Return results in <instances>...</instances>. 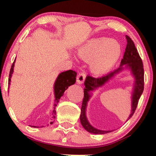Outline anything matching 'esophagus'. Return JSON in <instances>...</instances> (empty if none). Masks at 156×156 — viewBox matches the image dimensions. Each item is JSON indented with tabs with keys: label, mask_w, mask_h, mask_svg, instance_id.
I'll return each mask as SVG.
<instances>
[{
	"label": "esophagus",
	"mask_w": 156,
	"mask_h": 156,
	"mask_svg": "<svg viewBox=\"0 0 156 156\" xmlns=\"http://www.w3.org/2000/svg\"><path fill=\"white\" fill-rule=\"evenodd\" d=\"M85 74L84 73H80L78 74L77 76H76V82L78 84H82L84 82V79H85Z\"/></svg>",
	"instance_id": "1"
}]
</instances>
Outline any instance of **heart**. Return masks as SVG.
I'll list each match as a JSON object with an SVG mask.
<instances>
[{"label":"heart","mask_w":156,"mask_h":156,"mask_svg":"<svg viewBox=\"0 0 156 156\" xmlns=\"http://www.w3.org/2000/svg\"><path fill=\"white\" fill-rule=\"evenodd\" d=\"M95 62L97 65H101V64H102V62H101V60H100V59L99 58V57H96L95 58Z\"/></svg>","instance_id":"heart-1"}]
</instances>
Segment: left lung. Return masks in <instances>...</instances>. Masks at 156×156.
Listing matches in <instances>:
<instances>
[{
    "instance_id": "1",
    "label": "left lung",
    "mask_w": 156,
    "mask_h": 156,
    "mask_svg": "<svg viewBox=\"0 0 156 156\" xmlns=\"http://www.w3.org/2000/svg\"><path fill=\"white\" fill-rule=\"evenodd\" d=\"M15 62H16V58L13 63L12 64L11 68L10 70V74H9V78H8V89H9L10 85V79H11L12 74L13 72V68L15 65ZM76 72L72 71V70H68V71L62 72L59 74V76H57L56 81L55 83V101L57 103H58L59 99H60L61 97H62L65 90H67L68 87L71 85L74 84L76 82ZM55 106H57V104H55ZM53 114L54 116L53 117L55 118V115L56 114L55 110L53 111ZM52 124V122L50 123Z\"/></svg>"
}]
</instances>
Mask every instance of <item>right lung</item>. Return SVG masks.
Masks as SVG:
<instances>
[{
	"label": "right lung",
	"mask_w": 156,
	"mask_h": 156,
	"mask_svg": "<svg viewBox=\"0 0 156 156\" xmlns=\"http://www.w3.org/2000/svg\"><path fill=\"white\" fill-rule=\"evenodd\" d=\"M127 39V44L126 48V51L123 55V58L121 59L120 68L112 73H109L107 75L101 76V77L93 78L91 76H87L85 80L84 85L85 89L84 90V99H83L82 108H81V114H80V121L83 127L87 130V131L90 133L95 134H103L109 133V131H101V130L96 129L89 124L88 121H87L86 116V106L88 100L89 99V91L94 90V89L99 87L103 85L108 79L112 77L114 74L120 71L123 65H127L131 68L132 72H133V76H135L136 83L134 86V90L133 94V101H132V112L130 117L134 114L135 111L137 107L138 100H139L140 96H141L144 89V70L143 67L142 59L139 56L137 50H136L135 45H134L133 42L132 41L131 38H126ZM111 132V131H110Z\"/></svg>",
	"instance_id": "1"
}]
</instances>
